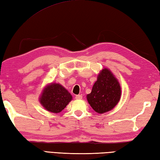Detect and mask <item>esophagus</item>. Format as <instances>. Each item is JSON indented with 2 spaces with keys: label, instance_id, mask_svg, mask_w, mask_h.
<instances>
[{
  "label": "esophagus",
  "instance_id": "obj_1",
  "mask_svg": "<svg viewBox=\"0 0 160 160\" xmlns=\"http://www.w3.org/2000/svg\"><path fill=\"white\" fill-rule=\"evenodd\" d=\"M82 98V95H76L75 96V98H76V99H81V98Z\"/></svg>",
  "mask_w": 160,
  "mask_h": 160
}]
</instances>
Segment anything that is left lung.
<instances>
[{
  "instance_id": "left-lung-1",
  "label": "left lung",
  "mask_w": 160,
  "mask_h": 160,
  "mask_svg": "<svg viewBox=\"0 0 160 160\" xmlns=\"http://www.w3.org/2000/svg\"><path fill=\"white\" fill-rule=\"evenodd\" d=\"M121 87L110 69L103 68L97 75L87 99L93 110L99 114L108 112L117 106L121 98Z\"/></svg>"
}]
</instances>
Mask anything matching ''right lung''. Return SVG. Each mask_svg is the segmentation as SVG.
Wrapping results in <instances>:
<instances>
[{
  "label": "right lung",
  "mask_w": 160,
  "mask_h": 160,
  "mask_svg": "<svg viewBox=\"0 0 160 160\" xmlns=\"http://www.w3.org/2000/svg\"><path fill=\"white\" fill-rule=\"evenodd\" d=\"M72 95L59 83L48 84L39 97V102L46 110L59 113L72 100Z\"/></svg>",
  "instance_id": "right-lung-1"
}]
</instances>
